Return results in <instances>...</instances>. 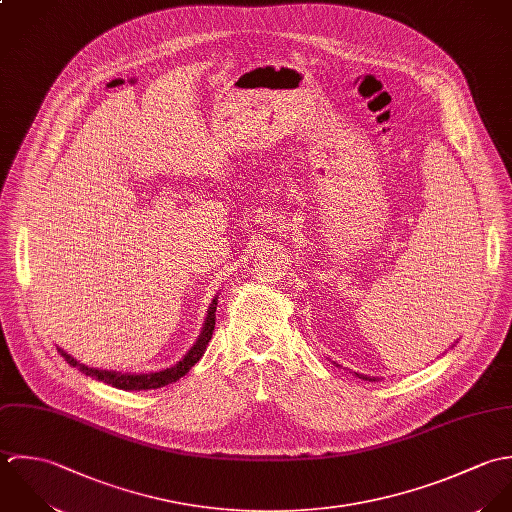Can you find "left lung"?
<instances>
[{
	"label": "left lung",
	"instance_id": "left-lung-1",
	"mask_svg": "<svg viewBox=\"0 0 512 512\" xmlns=\"http://www.w3.org/2000/svg\"><path fill=\"white\" fill-rule=\"evenodd\" d=\"M336 364V362H334ZM338 366V364H336ZM354 376H358V378H362V380H368V382H378V378H372V376H364V374H356L354 372Z\"/></svg>",
	"mask_w": 512,
	"mask_h": 512
}]
</instances>
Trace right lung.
Instances as JSON below:
<instances>
[{"mask_svg": "<svg viewBox=\"0 0 512 512\" xmlns=\"http://www.w3.org/2000/svg\"><path fill=\"white\" fill-rule=\"evenodd\" d=\"M215 308H217V295L213 297L211 305L207 308V316L204 320V328L198 336V340L194 342V346L184 354V358L180 362H176L174 366L160 370V372H148V374H122V372H110V370H99V368H91L87 364L77 362L71 354H67L63 348H57L61 352V356L67 360V364H71L73 368H77L79 372H83L85 376H91L99 382L110 384L112 388L118 390H126V392H140V390H156V388H164L176 380H180L182 376H186L192 366H196L200 362V358L204 356L207 342L211 340L213 334V326H215Z\"/></svg>", "mask_w": 512, "mask_h": 512, "instance_id": "1", "label": "right lung"}]
</instances>
